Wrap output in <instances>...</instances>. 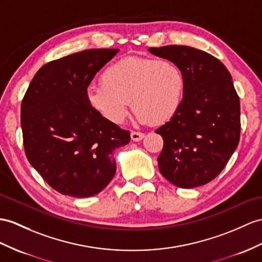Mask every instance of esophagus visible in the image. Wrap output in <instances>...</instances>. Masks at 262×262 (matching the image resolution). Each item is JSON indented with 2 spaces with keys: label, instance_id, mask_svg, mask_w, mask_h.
Returning <instances> with one entry per match:
<instances>
[{
  "label": "esophagus",
  "instance_id": "34e87169",
  "mask_svg": "<svg viewBox=\"0 0 262 262\" xmlns=\"http://www.w3.org/2000/svg\"><path fill=\"white\" fill-rule=\"evenodd\" d=\"M144 138V135L141 132H136V131H132L131 132V140L132 141H141V140Z\"/></svg>",
  "mask_w": 262,
  "mask_h": 262
}]
</instances>
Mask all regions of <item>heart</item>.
I'll list each match as a JSON object with an SVG mask.
<instances>
[{"label": "heart", "mask_w": 262, "mask_h": 262, "mask_svg": "<svg viewBox=\"0 0 262 262\" xmlns=\"http://www.w3.org/2000/svg\"><path fill=\"white\" fill-rule=\"evenodd\" d=\"M101 85L89 89V104L113 124L124 122L129 102L142 123L162 124L173 118L183 101L186 79L169 60L124 57L101 74Z\"/></svg>", "instance_id": "b5f03b06"}]
</instances>
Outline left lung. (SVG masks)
Wrapping results in <instances>:
<instances>
[{"instance_id":"left-lung-1","label":"left lung","mask_w":262,"mask_h":262,"mask_svg":"<svg viewBox=\"0 0 262 262\" xmlns=\"http://www.w3.org/2000/svg\"><path fill=\"white\" fill-rule=\"evenodd\" d=\"M149 52L177 63L186 79L179 111L156 130L163 139L159 170L179 188L203 186L226 167L240 140V101L231 74L216 57L194 48Z\"/></svg>"}]
</instances>
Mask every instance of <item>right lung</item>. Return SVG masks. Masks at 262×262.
I'll return each mask as SVG.
<instances>
[{
  "label": "right lung",
  "instance_id": "1",
  "mask_svg": "<svg viewBox=\"0 0 262 262\" xmlns=\"http://www.w3.org/2000/svg\"><path fill=\"white\" fill-rule=\"evenodd\" d=\"M119 52L91 49L44 64L21 104L25 155L50 187L88 198L101 192L117 171L113 151L130 142V132L89 104L88 86Z\"/></svg>",
  "mask_w": 262,
  "mask_h": 262
}]
</instances>
